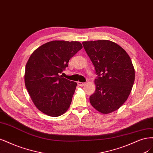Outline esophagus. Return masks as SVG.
Masks as SVG:
<instances>
[{"label": "esophagus", "mask_w": 153, "mask_h": 153, "mask_svg": "<svg viewBox=\"0 0 153 153\" xmlns=\"http://www.w3.org/2000/svg\"><path fill=\"white\" fill-rule=\"evenodd\" d=\"M77 85L79 86H84V85H85V82H79V81L77 82Z\"/></svg>", "instance_id": "obj_1"}]
</instances>
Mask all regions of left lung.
I'll list each match as a JSON object with an SVG mask.
<instances>
[{
  "instance_id": "1",
  "label": "left lung",
  "mask_w": 153,
  "mask_h": 153,
  "mask_svg": "<svg viewBox=\"0 0 153 153\" xmlns=\"http://www.w3.org/2000/svg\"><path fill=\"white\" fill-rule=\"evenodd\" d=\"M95 68L96 90L91 105L102 114L117 110L128 98L135 81L130 57L116 43L108 40L82 42Z\"/></svg>"
}]
</instances>
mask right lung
<instances>
[{"mask_svg":"<svg viewBox=\"0 0 153 153\" xmlns=\"http://www.w3.org/2000/svg\"><path fill=\"white\" fill-rule=\"evenodd\" d=\"M82 48L77 41H53L37 48L29 58L25 84L34 105L44 114L60 116L69 108L77 83L60 74Z\"/></svg>","mask_w":153,"mask_h":153,"instance_id":"obj_1","label":"right lung"}]
</instances>
